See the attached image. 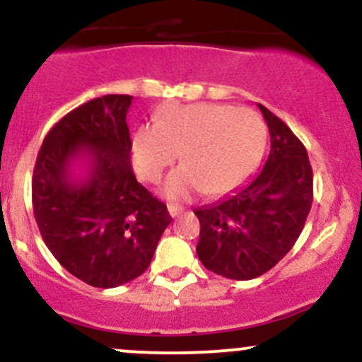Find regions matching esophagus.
Wrapping results in <instances>:
<instances>
[{
  "instance_id": "esophagus-1",
  "label": "esophagus",
  "mask_w": 362,
  "mask_h": 362,
  "mask_svg": "<svg viewBox=\"0 0 362 362\" xmlns=\"http://www.w3.org/2000/svg\"><path fill=\"white\" fill-rule=\"evenodd\" d=\"M182 211H184V206H180V204H175V203L168 204V214H170L171 217H178Z\"/></svg>"
}]
</instances>
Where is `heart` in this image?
<instances>
[{"label":"heart","instance_id":"obj_1","mask_svg":"<svg viewBox=\"0 0 362 362\" xmlns=\"http://www.w3.org/2000/svg\"><path fill=\"white\" fill-rule=\"evenodd\" d=\"M266 129L250 108L221 103L166 105L154 124L131 134V159L136 173L158 182L170 164H184L164 180L163 194L189 199L198 192L226 194L249 178L264 147Z\"/></svg>","mask_w":362,"mask_h":362}]
</instances>
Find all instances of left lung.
I'll list each match as a JSON object with an SVG mask.
<instances>
[{"label": "left lung", "mask_w": 362, "mask_h": 362, "mask_svg": "<svg viewBox=\"0 0 362 362\" xmlns=\"http://www.w3.org/2000/svg\"><path fill=\"white\" fill-rule=\"evenodd\" d=\"M269 129L268 159L254 178L221 202L196 208L199 261L231 280L264 275L299 238L313 202L308 154L276 115L257 105Z\"/></svg>", "instance_id": "1"}]
</instances>
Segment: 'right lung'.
<instances>
[{
    "instance_id": "obj_1",
    "label": "right lung",
    "mask_w": 362,
    "mask_h": 362,
    "mask_svg": "<svg viewBox=\"0 0 362 362\" xmlns=\"http://www.w3.org/2000/svg\"><path fill=\"white\" fill-rule=\"evenodd\" d=\"M131 101L107 94L66 113L43 140L33 171L43 242L73 276L101 289L140 276L171 222L131 168ZM76 163L84 164L82 175Z\"/></svg>"
}]
</instances>
